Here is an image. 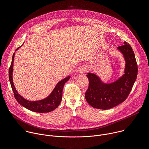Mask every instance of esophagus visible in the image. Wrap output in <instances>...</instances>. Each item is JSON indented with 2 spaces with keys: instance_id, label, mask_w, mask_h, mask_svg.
Returning a JSON list of instances; mask_svg holds the SVG:
<instances>
[{
  "instance_id": "1",
  "label": "esophagus",
  "mask_w": 149,
  "mask_h": 149,
  "mask_svg": "<svg viewBox=\"0 0 149 149\" xmlns=\"http://www.w3.org/2000/svg\"><path fill=\"white\" fill-rule=\"evenodd\" d=\"M86 68H83L82 70H81V72H86Z\"/></svg>"
}]
</instances>
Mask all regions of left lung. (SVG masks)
Segmentation results:
<instances>
[{
    "instance_id": "1",
    "label": "left lung",
    "mask_w": 149,
    "mask_h": 149,
    "mask_svg": "<svg viewBox=\"0 0 149 149\" xmlns=\"http://www.w3.org/2000/svg\"><path fill=\"white\" fill-rule=\"evenodd\" d=\"M124 44L117 47L125 61L122 77L113 83L105 84L94 74L87 75L89 86L85 98L94 108L107 110L116 107L127 99L133 88L137 76V64L132 48L127 42Z\"/></svg>"
}]
</instances>
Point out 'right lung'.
I'll return each mask as SVG.
<instances>
[{
    "label": "right lung",
    "instance_id": "add662e5",
    "mask_svg": "<svg viewBox=\"0 0 149 149\" xmlns=\"http://www.w3.org/2000/svg\"><path fill=\"white\" fill-rule=\"evenodd\" d=\"M20 47L17 48V50ZM15 54H13L12 56V60L11 65L9 70V77L12 89L13 92V94L16 101L23 107L26 109L36 113H48L54 110L56 108L58 107V105L61 103L62 97V90L63 86L67 81L70 79V77H68L63 79L60 81L55 86V88L51 93V94L46 98L36 101H31L26 100L24 98L20 95H19L13 82L12 79V72H13V60L15 57Z\"/></svg>",
    "mask_w": 149,
    "mask_h": 149
}]
</instances>
